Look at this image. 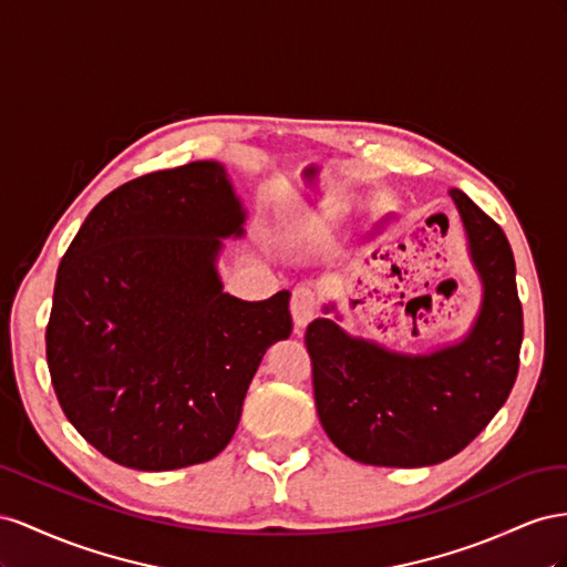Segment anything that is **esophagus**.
Here are the masks:
<instances>
[{
    "mask_svg": "<svg viewBox=\"0 0 567 567\" xmlns=\"http://www.w3.org/2000/svg\"><path fill=\"white\" fill-rule=\"evenodd\" d=\"M292 318H295V332H301L318 313V295L316 289L309 285H301L292 292Z\"/></svg>",
    "mask_w": 567,
    "mask_h": 567,
    "instance_id": "esophagus-1",
    "label": "esophagus"
}]
</instances>
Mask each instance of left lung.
<instances>
[{"label":"left lung","instance_id":"1","mask_svg":"<svg viewBox=\"0 0 567 567\" xmlns=\"http://www.w3.org/2000/svg\"><path fill=\"white\" fill-rule=\"evenodd\" d=\"M449 194L482 280L480 313L458 344L399 353L347 334L330 318L306 328L320 425L365 465L423 467L456 456L489 425L517 378L523 306L511 245L467 194Z\"/></svg>","mask_w":567,"mask_h":567}]
</instances>
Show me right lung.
Listing matches in <instances>:
<instances>
[{
  "label": "right lung",
  "instance_id": "1",
  "mask_svg": "<svg viewBox=\"0 0 567 567\" xmlns=\"http://www.w3.org/2000/svg\"><path fill=\"white\" fill-rule=\"evenodd\" d=\"M247 212L218 161L142 175L80 225L56 270L47 365L71 425L113 463L177 471L216 458L289 292L241 301L216 268Z\"/></svg>",
  "mask_w": 567,
  "mask_h": 567
}]
</instances>
